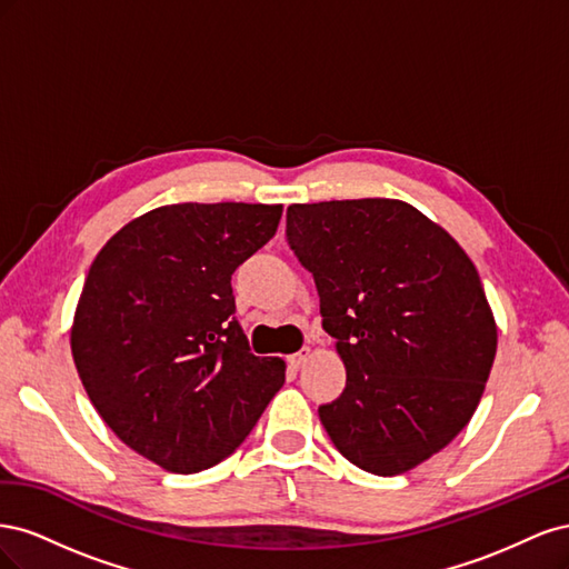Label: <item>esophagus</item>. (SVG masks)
<instances>
[{
  "instance_id": "1",
  "label": "esophagus",
  "mask_w": 569,
  "mask_h": 569,
  "mask_svg": "<svg viewBox=\"0 0 569 569\" xmlns=\"http://www.w3.org/2000/svg\"><path fill=\"white\" fill-rule=\"evenodd\" d=\"M308 358H311V349L303 347L301 351L291 353L287 360H289V366H291V368H301V366H306V360H308Z\"/></svg>"
}]
</instances>
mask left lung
Instances as JSON below:
<instances>
[{
    "label": "left lung",
    "instance_id": "obj_1",
    "mask_svg": "<svg viewBox=\"0 0 569 569\" xmlns=\"http://www.w3.org/2000/svg\"><path fill=\"white\" fill-rule=\"evenodd\" d=\"M287 244L347 366L339 399L318 408L337 451L380 477L439 453L470 422L496 356L468 253L396 199L289 206Z\"/></svg>",
    "mask_w": 569,
    "mask_h": 569
}]
</instances>
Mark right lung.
<instances>
[{
	"label": "right lung",
	"mask_w": 569,
	"mask_h": 569,
	"mask_svg": "<svg viewBox=\"0 0 569 569\" xmlns=\"http://www.w3.org/2000/svg\"><path fill=\"white\" fill-rule=\"evenodd\" d=\"M282 206L173 203L94 258L71 330L78 375L116 437L168 472L228 458L284 385L234 318L232 272L278 232Z\"/></svg>",
	"instance_id": "1"
}]
</instances>
